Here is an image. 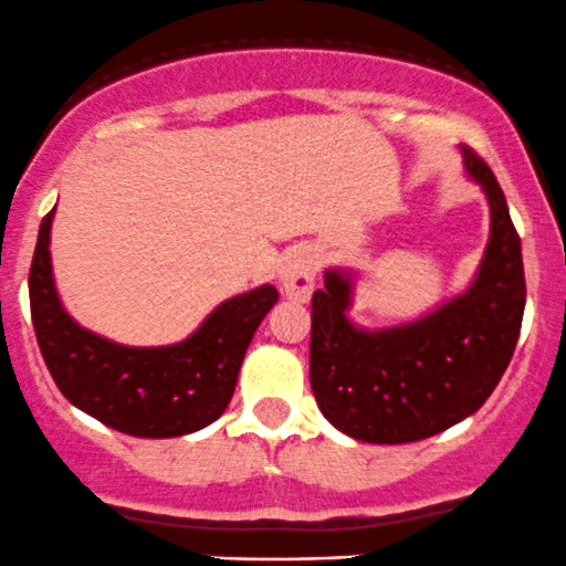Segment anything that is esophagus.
<instances>
[{"label": "esophagus", "mask_w": 566, "mask_h": 566, "mask_svg": "<svg viewBox=\"0 0 566 566\" xmlns=\"http://www.w3.org/2000/svg\"><path fill=\"white\" fill-rule=\"evenodd\" d=\"M317 266H321V256L310 245H300L285 256L281 266V285L289 300L307 302L313 294L317 281Z\"/></svg>", "instance_id": "1"}]
</instances>
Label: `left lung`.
<instances>
[{
	"label": "left lung",
	"instance_id": "8db88e82",
	"mask_svg": "<svg viewBox=\"0 0 566 566\" xmlns=\"http://www.w3.org/2000/svg\"><path fill=\"white\" fill-rule=\"evenodd\" d=\"M468 176L489 200V243L465 294L401 326L347 317L355 275L326 270L313 294L310 385L323 417L366 443H411L479 411L511 364L526 283L522 240L489 165L462 149Z\"/></svg>",
	"mask_w": 566,
	"mask_h": 566
}]
</instances>
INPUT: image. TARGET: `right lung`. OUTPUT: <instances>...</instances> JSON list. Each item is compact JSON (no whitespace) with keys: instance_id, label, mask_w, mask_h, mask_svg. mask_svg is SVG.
I'll return each mask as SVG.
<instances>
[{"instance_id":"1","label":"right lung","mask_w":566,"mask_h":566,"mask_svg":"<svg viewBox=\"0 0 566 566\" xmlns=\"http://www.w3.org/2000/svg\"><path fill=\"white\" fill-rule=\"evenodd\" d=\"M53 216L55 208L40 224L29 302L42 358L69 403L138 438L187 436L219 420L232 401L253 334L277 302L275 285L221 302L198 332L176 345H117L82 328L63 310L50 264Z\"/></svg>"}]
</instances>
